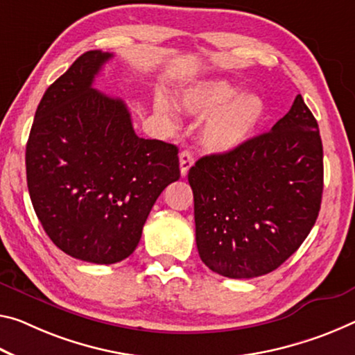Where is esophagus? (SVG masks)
Wrapping results in <instances>:
<instances>
[{"mask_svg":"<svg viewBox=\"0 0 355 355\" xmlns=\"http://www.w3.org/2000/svg\"><path fill=\"white\" fill-rule=\"evenodd\" d=\"M194 164V156L189 153L188 150H184L180 153V172H182V177L188 175V171Z\"/></svg>","mask_w":355,"mask_h":355,"instance_id":"34e87169","label":"esophagus"}]
</instances>
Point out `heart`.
<instances>
[{"instance_id":"b5f03b06","label":"heart","mask_w":355,"mask_h":355,"mask_svg":"<svg viewBox=\"0 0 355 355\" xmlns=\"http://www.w3.org/2000/svg\"><path fill=\"white\" fill-rule=\"evenodd\" d=\"M180 104L191 115L205 116L199 140L202 147L215 155L243 147L266 116V103L259 94L240 93L237 85L224 78L194 83L182 93ZM156 109L171 121H177L175 107L167 98H157Z\"/></svg>"}]
</instances>
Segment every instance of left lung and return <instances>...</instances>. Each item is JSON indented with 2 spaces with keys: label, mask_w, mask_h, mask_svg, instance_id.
<instances>
[{
  "label": "left lung",
  "mask_w": 355,
  "mask_h": 355,
  "mask_svg": "<svg viewBox=\"0 0 355 355\" xmlns=\"http://www.w3.org/2000/svg\"><path fill=\"white\" fill-rule=\"evenodd\" d=\"M316 118L297 94L268 132L189 168L196 243L205 266L227 278L273 272L316 223L324 188Z\"/></svg>",
  "instance_id": "1"
}]
</instances>
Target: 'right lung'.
<instances>
[{
    "instance_id": "1",
    "label": "right lung",
    "mask_w": 355,
    "mask_h": 355,
    "mask_svg": "<svg viewBox=\"0 0 355 355\" xmlns=\"http://www.w3.org/2000/svg\"><path fill=\"white\" fill-rule=\"evenodd\" d=\"M112 56L89 50L47 88L25 157L30 198L50 240L105 266L132 254L151 207L180 178L175 145L139 137L126 104L93 88Z\"/></svg>"
}]
</instances>
